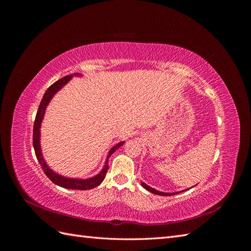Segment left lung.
<instances>
[{
    "mask_svg": "<svg viewBox=\"0 0 251 251\" xmlns=\"http://www.w3.org/2000/svg\"><path fill=\"white\" fill-rule=\"evenodd\" d=\"M141 185L146 188V189H148L149 192H151V193H153V194H155V195H160V196H173V195H176V194H178V193H171V194H168V193H162V192H159V191H156V189H154V188H151V186H149V185H147L146 183H144V182H141Z\"/></svg>",
    "mask_w": 251,
    "mask_h": 251,
    "instance_id": "obj_1",
    "label": "left lung"
}]
</instances>
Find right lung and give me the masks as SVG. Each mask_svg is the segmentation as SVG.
<instances>
[{
  "instance_id": "add662e5",
  "label": "right lung",
  "mask_w": 251,
  "mask_h": 251,
  "mask_svg": "<svg viewBox=\"0 0 251 251\" xmlns=\"http://www.w3.org/2000/svg\"><path fill=\"white\" fill-rule=\"evenodd\" d=\"M75 75H77V74H75ZM72 76H73V75L70 74V75H67V76H65L63 78L58 79L57 81H55L54 83H53V85H51L47 89L46 92H45V94L43 96V100H42V101L40 103L39 110H37L35 120H34V125H33V148H34V151H35V155H36L37 160H39L44 173L46 174V176L53 182V183H55L58 186H62V187H65V188H69V189H80V191H87V189H91V188H94V187L98 186L103 181V179L105 177V174H107V172L109 170L108 158L117 149H119L121 146H123L125 142H119L113 149H111V151H109L107 161H105V163H104L103 169L101 170V172L100 174H97L96 176H94L92 178L82 179V180L81 179L66 178V177L60 176V175L54 173L52 170H50L48 168V165H47L46 162H45L44 158L42 156V151H41V144H40V127H41V123H42V120L44 118L45 110H46V107L48 105L49 101L51 100V98L53 97V95H54L58 90L62 89L66 85V83L71 79Z\"/></svg>"
}]
</instances>
